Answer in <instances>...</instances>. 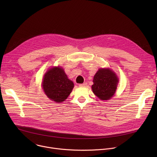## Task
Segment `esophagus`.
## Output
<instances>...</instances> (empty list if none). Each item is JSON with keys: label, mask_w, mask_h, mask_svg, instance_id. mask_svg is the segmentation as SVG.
I'll use <instances>...</instances> for the list:
<instances>
[{"label": "esophagus", "mask_w": 157, "mask_h": 157, "mask_svg": "<svg viewBox=\"0 0 157 157\" xmlns=\"http://www.w3.org/2000/svg\"><path fill=\"white\" fill-rule=\"evenodd\" d=\"M87 85V82H84V83H82V84H79V86H80V87H84V86H86Z\"/></svg>", "instance_id": "esophagus-1"}]
</instances>
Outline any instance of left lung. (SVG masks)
Wrapping results in <instances>:
<instances>
[{
    "label": "left lung",
    "instance_id": "obj_1",
    "mask_svg": "<svg viewBox=\"0 0 157 157\" xmlns=\"http://www.w3.org/2000/svg\"><path fill=\"white\" fill-rule=\"evenodd\" d=\"M92 90L101 100H109L114 95L119 79L116 74L109 68H100L93 78Z\"/></svg>",
    "mask_w": 157,
    "mask_h": 157
}]
</instances>
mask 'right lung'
<instances>
[{
    "label": "right lung",
    "instance_id": "right-lung-1",
    "mask_svg": "<svg viewBox=\"0 0 157 157\" xmlns=\"http://www.w3.org/2000/svg\"><path fill=\"white\" fill-rule=\"evenodd\" d=\"M42 87L47 97L56 103L65 101L72 92L74 83L60 66H55L44 74Z\"/></svg>",
    "mask_w": 157,
    "mask_h": 157
}]
</instances>
